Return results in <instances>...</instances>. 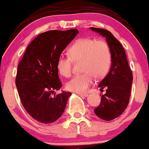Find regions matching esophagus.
<instances>
[{"mask_svg": "<svg viewBox=\"0 0 149 149\" xmlns=\"http://www.w3.org/2000/svg\"><path fill=\"white\" fill-rule=\"evenodd\" d=\"M80 96H82V97H87V96H88V94L87 93H77Z\"/></svg>", "mask_w": 149, "mask_h": 149, "instance_id": "1", "label": "esophagus"}]
</instances>
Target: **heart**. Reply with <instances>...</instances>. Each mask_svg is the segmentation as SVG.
I'll use <instances>...</instances> for the list:
<instances>
[{"label": "heart", "instance_id": "1", "mask_svg": "<svg viewBox=\"0 0 149 149\" xmlns=\"http://www.w3.org/2000/svg\"><path fill=\"white\" fill-rule=\"evenodd\" d=\"M69 54H61L56 61V68L62 76L72 74V63L82 61V74L73 77L67 84L68 90L81 93L87 91L94 81V77L102 78L108 73L112 64L111 49L107 41L90 38L77 39L69 49Z\"/></svg>", "mask_w": 149, "mask_h": 149}]
</instances>
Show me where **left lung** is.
Here are the masks:
<instances>
[{"instance_id":"8db88e82","label":"left lung","mask_w":149,"mask_h":149,"mask_svg":"<svg viewBox=\"0 0 149 149\" xmlns=\"http://www.w3.org/2000/svg\"><path fill=\"white\" fill-rule=\"evenodd\" d=\"M105 36L110 45L113 56L108 74L100 82L101 90L106 89L101 96L100 103L94 110L95 113L105 120H112L120 116L129 103L133 82V73L128 65L126 54L119 41L106 29L90 28Z\"/></svg>"}]
</instances>
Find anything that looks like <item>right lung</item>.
<instances>
[{
  "label": "right lung",
  "instance_id": "1",
  "mask_svg": "<svg viewBox=\"0 0 149 149\" xmlns=\"http://www.w3.org/2000/svg\"><path fill=\"white\" fill-rule=\"evenodd\" d=\"M78 33L77 29H73L40 33L29 44L18 64L16 85L21 104L41 123L57 120L71 95L70 92L54 93L62 87L56 61Z\"/></svg>",
  "mask_w": 149,
  "mask_h": 149
}]
</instances>
